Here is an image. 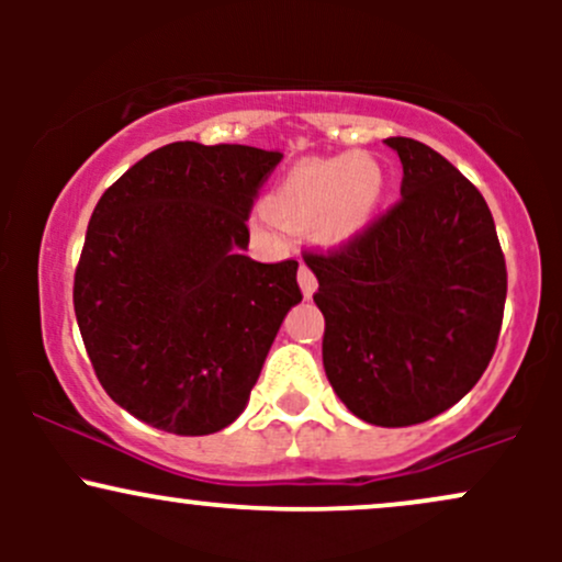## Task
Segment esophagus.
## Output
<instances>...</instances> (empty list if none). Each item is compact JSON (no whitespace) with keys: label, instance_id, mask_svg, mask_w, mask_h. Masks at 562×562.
<instances>
[{"label":"esophagus","instance_id":"obj_1","mask_svg":"<svg viewBox=\"0 0 562 562\" xmlns=\"http://www.w3.org/2000/svg\"><path fill=\"white\" fill-rule=\"evenodd\" d=\"M299 285H301L303 299H312V295L317 293V277L312 274V269H308V267L299 269Z\"/></svg>","mask_w":562,"mask_h":562}]
</instances>
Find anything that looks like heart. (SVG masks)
<instances>
[{"label":"heart","instance_id":"b5f03b06","mask_svg":"<svg viewBox=\"0 0 562 562\" xmlns=\"http://www.w3.org/2000/svg\"><path fill=\"white\" fill-rule=\"evenodd\" d=\"M385 195V171L367 153L301 160L274 187L267 205L293 229H308L327 248L364 235Z\"/></svg>","mask_w":562,"mask_h":562}]
</instances>
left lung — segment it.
<instances>
[{
  "mask_svg": "<svg viewBox=\"0 0 562 562\" xmlns=\"http://www.w3.org/2000/svg\"><path fill=\"white\" fill-rule=\"evenodd\" d=\"M385 145L402 200L359 240L306 254L325 314L322 364L359 420L406 428L441 415L492 362L507 269L486 200L434 147Z\"/></svg>",
  "mask_w": 562,
  "mask_h": 562,
  "instance_id": "1",
  "label": "left lung"
}]
</instances>
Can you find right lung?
<instances>
[{
    "instance_id": "add662e5",
    "label": "right lung",
    "mask_w": 562,
    "mask_h": 562,
    "mask_svg": "<svg viewBox=\"0 0 562 562\" xmlns=\"http://www.w3.org/2000/svg\"><path fill=\"white\" fill-rule=\"evenodd\" d=\"M282 153L171 142L97 203L74 282L97 380L128 415L177 436L240 417L301 290L299 261L245 256L256 192Z\"/></svg>"
}]
</instances>
